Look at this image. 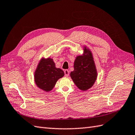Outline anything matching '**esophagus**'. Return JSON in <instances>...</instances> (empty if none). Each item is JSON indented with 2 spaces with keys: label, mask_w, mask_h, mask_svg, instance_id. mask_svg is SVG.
<instances>
[{
  "label": "esophagus",
  "mask_w": 135,
  "mask_h": 135,
  "mask_svg": "<svg viewBox=\"0 0 135 135\" xmlns=\"http://www.w3.org/2000/svg\"><path fill=\"white\" fill-rule=\"evenodd\" d=\"M64 73H65V77H68L69 75V71L68 70H64Z\"/></svg>",
  "instance_id": "34e87169"
}]
</instances>
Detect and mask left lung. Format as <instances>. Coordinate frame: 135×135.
Instances as JSON below:
<instances>
[{"label":"left lung","mask_w":135,"mask_h":135,"mask_svg":"<svg viewBox=\"0 0 135 135\" xmlns=\"http://www.w3.org/2000/svg\"><path fill=\"white\" fill-rule=\"evenodd\" d=\"M70 77L75 85L80 90L85 91L93 86L97 77L93 55L86 46L83 55H78L74 63V70Z\"/></svg>","instance_id":"8db88e82"}]
</instances>
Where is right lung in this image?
Wrapping results in <instances>:
<instances>
[{"label": "right lung", "mask_w": 135, "mask_h": 135, "mask_svg": "<svg viewBox=\"0 0 135 135\" xmlns=\"http://www.w3.org/2000/svg\"><path fill=\"white\" fill-rule=\"evenodd\" d=\"M64 72L55 67L52 58H42L34 73L37 86L45 91H50L54 87L59 79L64 75Z\"/></svg>", "instance_id": "right-lung-1"}]
</instances>
